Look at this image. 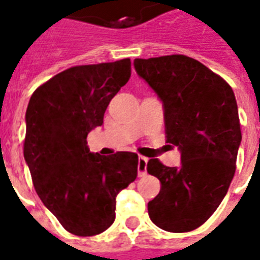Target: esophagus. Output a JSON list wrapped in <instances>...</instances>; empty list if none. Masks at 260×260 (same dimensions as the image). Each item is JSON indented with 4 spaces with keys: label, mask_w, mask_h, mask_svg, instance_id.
Here are the masks:
<instances>
[{
    "label": "esophagus",
    "mask_w": 260,
    "mask_h": 260,
    "mask_svg": "<svg viewBox=\"0 0 260 260\" xmlns=\"http://www.w3.org/2000/svg\"><path fill=\"white\" fill-rule=\"evenodd\" d=\"M146 168H147V158L145 157H140L138 158V176H145L146 174Z\"/></svg>",
    "instance_id": "1"
}]
</instances>
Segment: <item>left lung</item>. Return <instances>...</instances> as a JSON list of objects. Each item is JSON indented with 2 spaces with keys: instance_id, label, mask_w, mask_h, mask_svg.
Here are the masks:
<instances>
[{
  "instance_id": "8db88e82",
  "label": "left lung",
  "mask_w": 260,
  "mask_h": 260,
  "mask_svg": "<svg viewBox=\"0 0 260 260\" xmlns=\"http://www.w3.org/2000/svg\"><path fill=\"white\" fill-rule=\"evenodd\" d=\"M134 67L162 102L166 141L181 151L180 168L149 159L147 173L158 178L161 190L147 212L165 231H193L217 209L235 174L242 141L235 94L188 56L136 59Z\"/></svg>"
}]
</instances>
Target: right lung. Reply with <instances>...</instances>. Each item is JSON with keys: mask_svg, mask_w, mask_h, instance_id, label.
<instances>
[{"mask_svg": "<svg viewBox=\"0 0 260 260\" xmlns=\"http://www.w3.org/2000/svg\"><path fill=\"white\" fill-rule=\"evenodd\" d=\"M130 75V59L76 66L41 84L29 101L24 158L43 204L74 235L106 231L115 220L117 194L138 174L136 153L103 157L87 146Z\"/></svg>", "mask_w": 260, "mask_h": 260, "instance_id": "obj_1", "label": "right lung"}]
</instances>
